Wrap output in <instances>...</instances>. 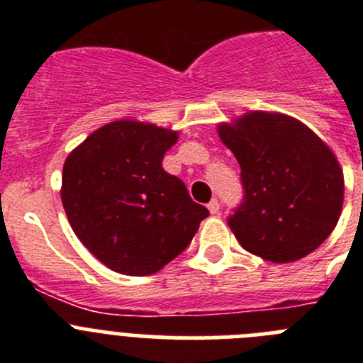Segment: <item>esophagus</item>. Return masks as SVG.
Masks as SVG:
<instances>
[{"label":"esophagus","instance_id":"esophagus-1","mask_svg":"<svg viewBox=\"0 0 363 363\" xmlns=\"http://www.w3.org/2000/svg\"><path fill=\"white\" fill-rule=\"evenodd\" d=\"M207 207H209V213L211 214H218V213H220V201H218L216 198H213V200L209 201V205H207Z\"/></svg>","mask_w":363,"mask_h":363}]
</instances>
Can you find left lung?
<instances>
[{
  "instance_id": "8db88e82",
  "label": "left lung",
  "mask_w": 363,
  "mask_h": 363,
  "mask_svg": "<svg viewBox=\"0 0 363 363\" xmlns=\"http://www.w3.org/2000/svg\"><path fill=\"white\" fill-rule=\"evenodd\" d=\"M218 133L242 169V203L227 220L240 245L274 264L318 249L344 203L333 150L301 121L272 112L245 114Z\"/></svg>"
}]
</instances>
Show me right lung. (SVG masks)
<instances>
[{"mask_svg": "<svg viewBox=\"0 0 363 363\" xmlns=\"http://www.w3.org/2000/svg\"><path fill=\"white\" fill-rule=\"evenodd\" d=\"M178 133L142 121L94 130L63 165L62 201L79 242L112 271L145 277L184 252L209 216L163 171Z\"/></svg>", "mask_w": 363, "mask_h": 363, "instance_id": "right-lung-1", "label": "right lung"}]
</instances>
